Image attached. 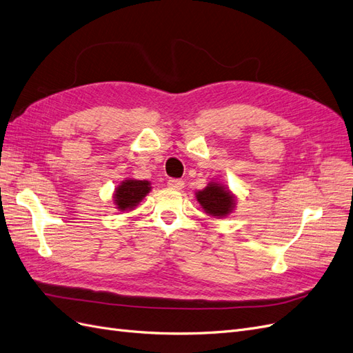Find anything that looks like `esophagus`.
<instances>
[{"label":"esophagus","mask_w":353,"mask_h":353,"mask_svg":"<svg viewBox=\"0 0 353 353\" xmlns=\"http://www.w3.org/2000/svg\"><path fill=\"white\" fill-rule=\"evenodd\" d=\"M167 186H168L170 189L179 190V189H181V188L185 186V181L180 180V179H170V180L167 181Z\"/></svg>","instance_id":"esophagus-1"}]
</instances>
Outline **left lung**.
Segmentation results:
<instances>
[{"label":"left lung","instance_id":"obj_1","mask_svg":"<svg viewBox=\"0 0 353 353\" xmlns=\"http://www.w3.org/2000/svg\"><path fill=\"white\" fill-rule=\"evenodd\" d=\"M198 202L214 217H224L234 207V198L224 188L210 183L205 189L198 192Z\"/></svg>","mask_w":353,"mask_h":353}]
</instances>
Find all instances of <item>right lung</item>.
<instances>
[{
	"mask_svg": "<svg viewBox=\"0 0 353 353\" xmlns=\"http://www.w3.org/2000/svg\"><path fill=\"white\" fill-rule=\"evenodd\" d=\"M151 190L146 180H126L117 188L114 201L119 210H130L139 203L142 198Z\"/></svg>",
	"mask_w": 353,
	"mask_h": 353,
	"instance_id": "1",
	"label": "right lung"
}]
</instances>
